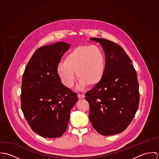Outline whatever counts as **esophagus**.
Masks as SVG:
<instances>
[{
    "label": "esophagus",
    "mask_w": 159,
    "mask_h": 159,
    "mask_svg": "<svg viewBox=\"0 0 159 159\" xmlns=\"http://www.w3.org/2000/svg\"><path fill=\"white\" fill-rule=\"evenodd\" d=\"M84 97H85V95L83 93H78V97L79 98H84Z\"/></svg>",
    "instance_id": "34e87169"
}]
</instances>
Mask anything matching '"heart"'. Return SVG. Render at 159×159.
<instances>
[{"label":"heart","instance_id":"b5f03b06","mask_svg":"<svg viewBox=\"0 0 159 159\" xmlns=\"http://www.w3.org/2000/svg\"><path fill=\"white\" fill-rule=\"evenodd\" d=\"M105 56L95 45L80 46L70 51L65 62L59 64L57 73L62 83L67 88L74 85L76 73L80 86H93L102 79L105 70Z\"/></svg>","mask_w":159,"mask_h":159}]
</instances>
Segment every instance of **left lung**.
<instances>
[{
	"label": "left lung",
	"instance_id": "left-lung-1",
	"mask_svg": "<svg viewBox=\"0 0 159 159\" xmlns=\"http://www.w3.org/2000/svg\"><path fill=\"white\" fill-rule=\"evenodd\" d=\"M105 54V70L101 81L86 93L89 117L95 130L107 136L125 130L133 120L139 102V84L132 61L123 48L110 40L91 38Z\"/></svg>",
	"mask_w": 159,
	"mask_h": 159
}]
</instances>
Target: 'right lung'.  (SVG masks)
<instances>
[{"label": "right lung", "mask_w": 159, "mask_h": 159, "mask_svg": "<svg viewBox=\"0 0 159 159\" xmlns=\"http://www.w3.org/2000/svg\"><path fill=\"white\" fill-rule=\"evenodd\" d=\"M59 42L39 48L23 75L21 110L32 130L45 138H58L66 131L76 93L61 83L57 67L70 48Z\"/></svg>", "instance_id": "add662e5"}]
</instances>
